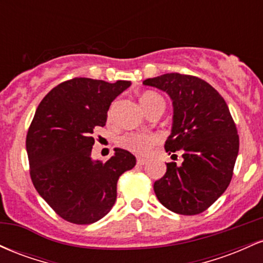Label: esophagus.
Listing matches in <instances>:
<instances>
[{
	"instance_id": "obj_1",
	"label": "esophagus",
	"mask_w": 263,
	"mask_h": 263,
	"mask_svg": "<svg viewBox=\"0 0 263 263\" xmlns=\"http://www.w3.org/2000/svg\"><path fill=\"white\" fill-rule=\"evenodd\" d=\"M147 162H148V161H147L146 158H143V157H137V164H138V165L146 164Z\"/></svg>"
}]
</instances>
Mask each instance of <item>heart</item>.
<instances>
[{
    "mask_svg": "<svg viewBox=\"0 0 263 263\" xmlns=\"http://www.w3.org/2000/svg\"><path fill=\"white\" fill-rule=\"evenodd\" d=\"M141 105L143 106L144 111L148 112L151 108L158 105H163L164 106V100L159 93L155 91H146L141 95L140 98ZM114 112V106L110 107L108 110L107 116L111 119ZM158 138L155 135L151 134H140V132H127V134L122 135L119 138V144L122 148L134 152L136 155H146L149 152V149L157 143Z\"/></svg>",
    "mask_w": 263,
    "mask_h": 263,
    "instance_id": "1",
    "label": "heart"
}]
</instances>
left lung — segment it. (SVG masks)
Returning a JSON list of instances; mask_svg holds the SVG:
<instances>
[{"label": "left lung", "mask_w": 263, "mask_h": 263, "mask_svg": "<svg viewBox=\"0 0 263 263\" xmlns=\"http://www.w3.org/2000/svg\"><path fill=\"white\" fill-rule=\"evenodd\" d=\"M173 100L168 153L183 152V163H167L156 180L155 193L163 206L180 215H197L211 206L231 182L238 153L237 128L222 96L198 77L163 74L143 81ZM177 156V155H173Z\"/></svg>", "instance_id": "1"}]
</instances>
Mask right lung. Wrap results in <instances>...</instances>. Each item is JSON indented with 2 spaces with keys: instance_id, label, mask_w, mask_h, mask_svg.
<instances>
[{
  "instance_id": "right-lung-1",
  "label": "right lung",
  "mask_w": 263,
  "mask_h": 263,
  "mask_svg": "<svg viewBox=\"0 0 263 263\" xmlns=\"http://www.w3.org/2000/svg\"><path fill=\"white\" fill-rule=\"evenodd\" d=\"M131 81L111 84L74 78L53 87L41 101L27 132L29 174L42 198L62 219L77 225L98 221L112 209L117 180L136 157L116 148L102 163L91 158L96 127Z\"/></svg>"
}]
</instances>
